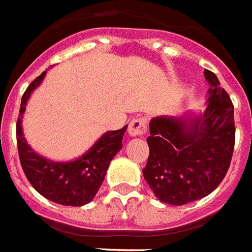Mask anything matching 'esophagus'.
Masks as SVG:
<instances>
[{
	"label": "esophagus",
	"mask_w": 252,
	"mask_h": 252,
	"mask_svg": "<svg viewBox=\"0 0 252 252\" xmlns=\"http://www.w3.org/2000/svg\"><path fill=\"white\" fill-rule=\"evenodd\" d=\"M147 132V119L145 118H136L129 123L128 133L132 137L136 136H143Z\"/></svg>",
	"instance_id": "obj_1"
}]
</instances>
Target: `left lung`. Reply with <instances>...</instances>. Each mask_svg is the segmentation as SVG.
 <instances>
[{
    "instance_id": "8db88e82",
    "label": "left lung",
    "mask_w": 252,
    "mask_h": 252,
    "mask_svg": "<svg viewBox=\"0 0 252 252\" xmlns=\"http://www.w3.org/2000/svg\"><path fill=\"white\" fill-rule=\"evenodd\" d=\"M203 113L157 116L149 123V157L144 178L161 202L181 206L217 189L233 157L234 105L214 72Z\"/></svg>"
}]
</instances>
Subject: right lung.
I'll return each mask as SVG.
<instances>
[{
  "mask_svg": "<svg viewBox=\"0 0 252 252\" xmlns=\"http://www.w3.org/2000/svg\"><path fill=\"white\" fill-rule=\"evenodd\" d=\"M46 74L47 71L32 80L21 100L17 120L19 160L29 182L45 198L64 206H83L94 199L104 181L109 162L123 148L126 126L101 134L84 155L72 161H54L36 153L25 139L22 118L32 91L39 87Z\"/></svg>",
  "mask_w": 252,
  "mask_h": 252,
  "instance_id": "right-lung-1",
  "label": "right lung"
}]
</instances>
